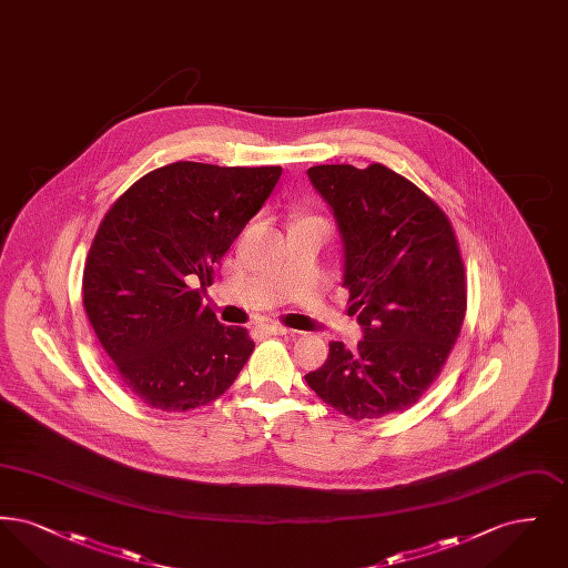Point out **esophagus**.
Masks as SVG:
<instances>
[{
    "label": "esophagus",
    "mask_w": 568,
    "mask_h": 568,
    "mask_svg": "<svg viewBox=\"0 0 568 568\" xmlns=\"http://www.w3.org/2000/svg\"><path fill=\"white\" fill-rule=\"evenodd\" d=\"M260 329H262V334H264V336H283V334H290V332H292V329H287V327L276 324L262 325Z\"/></svg>",
    "instance_id": "obj_1"
}]
</instances>
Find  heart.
Segmentation results:
<instances>
[{
  "mask_svg": "<svg viewBox=\"0 0 568 568\" xmlns=\"http://www.w3.org/2000/svg\"><path fill=\"white\" fill-rule=\"evenodd\" d=\"M317 221H320V219H317Z\"/></svg>",
  "mask_w": 568,
  "mask_h": 568,
  "instance_id": "heart-1",
  "label": "heart"
}]
</instances>
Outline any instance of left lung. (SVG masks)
I'll return each instance as SVG.
<instances>
[{
	"mask_svg": "<svg viewBox=\"0 0 568 568\" xmlns=\"http://www.w3.org/2000/svg\"><path fill=\"white\" fill-rule=\"evenodd\" d=\"M336 216L343 285L364 338L329 343L308 387L352 419H378L415 405L440 375L466 313V274L447 215L383 163L308 168Z\"/></svg>",
	"mask_w": 568,
	"mask_h": 568,
	"instance_id": "obj_1",
	"label": "left lung"
}]
</instances>
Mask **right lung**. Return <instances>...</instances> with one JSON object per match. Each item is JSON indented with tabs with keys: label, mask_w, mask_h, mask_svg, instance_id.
I'll return each mask as SVG.
<instances>
[{
	"label": "right lung",
	"mask_w": 568,
	"mask_h": 568,
	"mask_svg": "<svg viewBox=\"0 0 568 568\" xmlns=\"http://www.w3.org/2000/svg\"><path fill=\"white\" fill-rule=\"evenodd\" d=\"M283 168L176 162L138 179L102 219L82 304L123 385L144 405L216 400L255 349L248 332L202 306L213 268L268 200Z\"/></svg>",
	"instance_id": "right-lung-1"
}]
</instances>
